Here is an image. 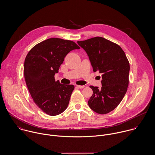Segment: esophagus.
Returning a JSON list of instances; mask_svg holds the SVG:
<instances>
[{"mask_svg":"<svg viewBox=\"0 0 155 155\" xmlns=\"http://www.w3.org/2000/svg\"><path fill=\"white\" fill-rule=\"evenodd\" d=\"M78 88H80V89H83V88H84V86H80V85H77L76 86Z\"/></svg>","mask_w":155,"mask_h":155,"instance_id":"1","label":"esophagus"}]
</instances>
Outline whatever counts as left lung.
<instances>
[{
    "instance_id": "8db88e82",
    "label": "left lung",
    "mask_w": 155,
    "mask_h": 155,
    "mask_svg": "<svg viewBox=\"0 0 155 155\" xmlns=\"http://www.w3.org/2000/svg\"><path fill=\"white\" fill-rule=\"evenodd\" d=\"M77 43L87 54L93 71L101 74V88L90 86L93 94L88 101L89 106L96 113L107 114L119 105L127 91L129 61L119 45L102 37Z\"/></svg>"
}]
</instances>
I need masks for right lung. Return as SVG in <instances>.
I'll list each match as a JSON object with an SVG mask.
<instances>
[{
  "mask_svg": "<svg viewBox=\"0 0 155 155\" xmlns=\"http://www.w3.org/2000/svg\"><path fill=\"white\" fill-rule=\"evenodd\" d=\"M80 48L73 41L53 38L36 44L26 57L24 75L29 93L35 104L50 116L60 114L68 107L74 86L56 81L54 75L67 54Z\"/></svg>",
  "mask_w": 155,
  "mask_h": 155,
  "instance_id": "1",
  "label": "right lung"
}]
</instances>
